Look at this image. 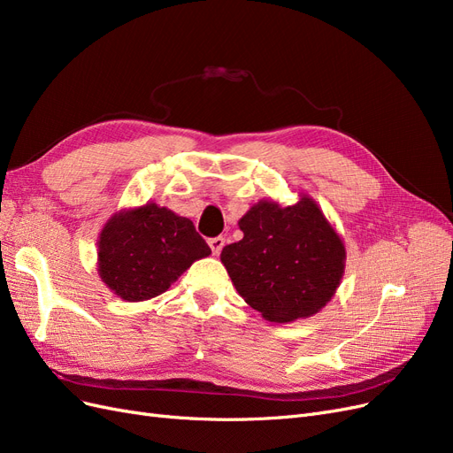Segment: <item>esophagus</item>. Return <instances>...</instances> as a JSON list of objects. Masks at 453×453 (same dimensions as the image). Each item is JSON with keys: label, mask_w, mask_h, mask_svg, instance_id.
<instances>
[{"label": "esophagus", "mask_w": 453, "mask_h": 453, "mask_svg": "<svg viewBox=\"0 0 453 453\" xmlns=\"http://www.w3.org/2000/svg\"><path fill=\"white\" fill-rule=\"evenodd\" d=\"M223 245H225V238H223V236H215V238H211V240H210V248H211L213 255H219V253H221Z\"/></svg>", "instance_id": "1"}]
</instances>
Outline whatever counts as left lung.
<instances>
[{
    "label": "left lung",
    "mask_w": 453,
    "mask_h": 453,
    "mask_svg": "<svg viewBox=\"0 0 453 453\" xmlns=\"http://www.w3.org/2000/svg\"><path fill=\"white\" fill-rule=\"evenodd\" d=\"M243 238L221 260L236 291L273 323L318 313L338 289L346 250L311 198L260 202L240 219Z\"/></svg>",
    "instance_id": "8db88e82"
}]
</instances>
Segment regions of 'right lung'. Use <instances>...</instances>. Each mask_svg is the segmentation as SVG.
<instances>
[{
    "label": "right lung",
    "instance_id": "right-lung-1",
    "mask_svg": "<svg viewBox=\"0 0 453 453\" xmlns=\"http://www.w3.org/2000/svg\"><path fill=\"white\" fill-rule=\"evenodd\" d=\"M210 253L190 219L145 203L109 219L98 242V272L120 298L140 303L166 291Z\"/></svg>",
    "mask_w": 453,
    "mask_h": 453
}]
</instances>
